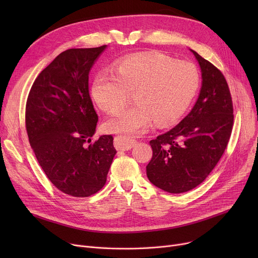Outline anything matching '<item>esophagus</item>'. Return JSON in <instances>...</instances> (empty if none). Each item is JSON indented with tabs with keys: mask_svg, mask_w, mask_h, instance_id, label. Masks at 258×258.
Wrapping results in <instances>:
<instances>
[{
	"mask_svg": "<svg viewBox=\"0 0 258 258\" xmlns=\"http://www.w3.org/2000/svg\"><path fill=\"white\" fill-rule=\"evenodd\" d=\"M136 140L127 136H117L114 139V145L118 151H128L136 144Z\"/></svg>",
	"mask_w": 258,
	"mask_h": 258,
	"instance_id": "34e87169",
	"label": "esophagus"
}]
</instances>
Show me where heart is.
Returning a JSON list of instances; mask_svg holds the SVG:
<instances>
[{
  "mask_svg": "<svg viewBox=\"0 0 258 258\" xmlns=\"http://www.w3.org/2000/svg\"><path fill=\"white\" fill-rule=\"evenodd\" d=\"M200 87L198 68L163 53H143L116 62L112 72L95 76L91 94L105 113L116 111L133 93L135 104L116 112L105 130L123 135L144 133L155 121L167 125L187 111Z\"/></svg>",
  "mask_w": 258,
  "mask_h": 258,
  "instance_id": "obj_1",
  "label": "heart"
}]
</instances>
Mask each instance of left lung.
I'll list each match as a JSON object with an SVG mask.
<instances>
[{
  "label": "left lung",
  "mask_w": 258,
  "mask_h": 258,
  "mask_svg": "<svg viewBox=\"0 0 258 258\" xmlns=\"http://www.w3.org/2000/svg\"><path fill=\"white\" fill-rule=\"evenodd\" d=\"M202 70L200 96L169 132L151 140L147 178L169 194H183L204 182L219 163L231 136L234 115L227 80L210 61L192 51Z\"/></svg>",
  "instance_id": "left-lung-1"
}]
</instances>
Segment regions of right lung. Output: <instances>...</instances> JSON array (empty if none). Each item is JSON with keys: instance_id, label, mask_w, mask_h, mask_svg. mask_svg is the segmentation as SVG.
<instances>
[{"instance_id": "1", "label": "right lung", "mask_w": 258, "mask_h": 258, "mask_svg": "<svg viewBox=\"0 0 258 258\" xmlns=\"http://www.w3.org/2000/svg\"><path fill=\"white\" fill-rule=\"evenodd\" d=\"M105 47L61 52L36 77L26 102V130L40 167L58 190L75 198L100 190L117 153L112 135L92 142L98 116L89 72Z\"/></svg>"}]
</instances>
